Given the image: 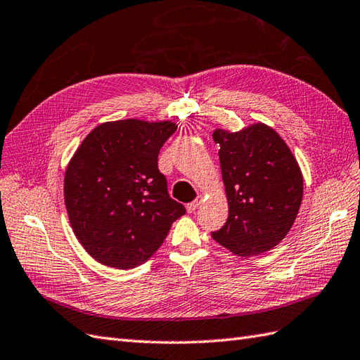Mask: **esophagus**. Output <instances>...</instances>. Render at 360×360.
<instances>
[{"instance_id":"esophagus-1","label":"esophagus","mask_w":360,"mask_h":360,"mask_svg":"<svg viewBox=\"0 0 360 360\" xmlns=\"http://www.w3.org/2000/svg\"><path fill=\"white\" fill-rule=\"evenodd\" d=\"M200 202H202V196H198L195 200H191V202L187 204V212L188 213H193L196 208L200 205Z\"/></svg>"}]
</instances>
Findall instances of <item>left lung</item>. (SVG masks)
<instances>
[{"label": "left lung", "instance_id": "1", "mask_svg": "<svg viewBox=\"0 0 360 360\" xmlns=\"http://www.w3.org/2000/svg\"><path fill=\"white\" fill-rule=\"evenodd\" d=\"M229 218L212 233L238 256L269 252L293 227L304 195L302 172L278 133L257 122L239 131L216 129Z\"/></svg>", "mask_w": 360, "mask_h": 360}]
</instances>
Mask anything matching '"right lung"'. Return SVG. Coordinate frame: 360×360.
<instances>
[{
	"mask_svg": "<svg viewBox=\"0 0 360 360\" xmlns=\"http://www.w3.org/2000/svg\"><path fill=\"white\" fill-rule=\"evenodd\" d=\"M178 125L121 120L99 124L67 165L64 200L86 252L120 270L144 264L186 207L172 199L158 155Z\"/></svg>",
	"mask_w": 360,
	"mask_h": 360,
	"instance_id": "right-lung-1",
	"label": "right lung"
}]
</instances>
